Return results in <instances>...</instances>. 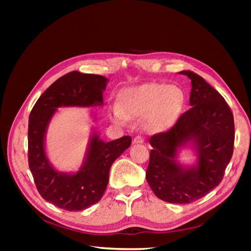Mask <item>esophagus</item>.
I'll return each mask as SVG.
<instances>
[{"instance_id": "34e87169", "label": "esophagus", "mask_w": 251, "mask_h": 251, "mask_svg": "<svg viewBox=\"0 0 251 251\" xmlns=\"http://www.w3.org/2000/svg\"><path fill=\"white\" fill-rule=\"evenodd\" d=\"M143 142H144V138L141 137V136H136V137L133 139V143H136V144L143 143Z\"/></svg>"}]
</instances>
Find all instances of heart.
Here are the masks:
<instances>
[{
  "label": "heart",
  "mask_w": 251,
  "mask_h": 251,
  "mask_svg": "<svg viewBox=\"0 0 251 251\" xmlns=\"http://www.w3.org/2000/svg\"><path fill=\"white\" fill-rule=\"evenodd\" d=\"M183 104L184 94L178 87L144 83L121 93L120 104L110 107V116L118 125H126L130 117L144 116L148 130L162 131L175 124Z\"/></svg>",
  "instance_id": "heart-1"
}]
</instances>
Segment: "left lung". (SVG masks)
Returning a JSON list of instances; mask_svg holds the SVG:
<instances>
[{
    "label": "left lung",
    "instance_id": "1",
    "mask_svg": "<svg viewBox=\"0 0 251 251\" xmlns=\"http://www.w3.org/2000/svg\"><path fill=\"white\" fill-rule=\"evenodd\" d=\"M192 80V108L169 131L150 138L147 180L151 191L165 202L185 204L201 199L223 179L234 143V123L229 105L216 89L192 71H181ZM193 141L199 163L185 169L176 161V149Z\"/></svg>",
    "mask_w": 251,
    "mask_h": 251
}]
</instances>
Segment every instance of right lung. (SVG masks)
I'll return each instance as SVG.
<instances>
[{
    "label": "right lung",
    "mask_w": 251,
    "mask_h": 251,
    "mask_svg": "<svg viewBox=\"0 0 251 251\" xmlns=\"http://www.w3.org/2000/svg\"><path fill=\"white\" fill-rule=\"evenodd\" d=\"M108 79L101 75L72 71L45 91L29 115L28 164L35 186L45 200L69 211H79L97 203L103 196L113 162L131 146L132 138L103 142L97 134L91 138L86 161L76 174L58 173L50 165L44 149L46 128L58 107L102 104Z\"/></svg>",
    "instance_id": "add662e5"
}]
</instances>
